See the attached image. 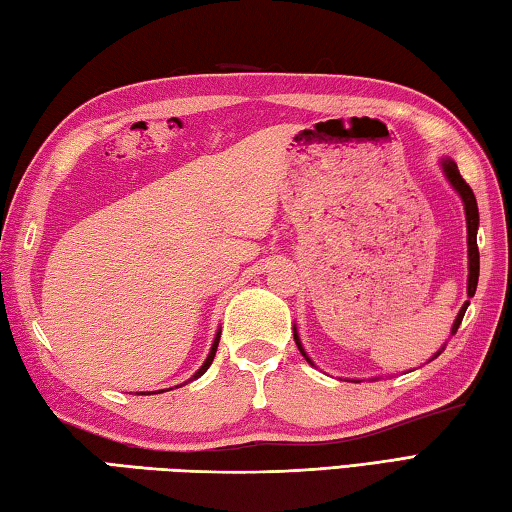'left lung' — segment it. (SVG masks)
<instances>
[{"label": "left lung", "instance_id": "1", "mask_svg": "<svg viewBox=\"0 0 512 512\" xmlns=\"http://www.w3.org/2000/svg\"><path fill=\"white\" fill-rule=\"evenodd\" d=\"M443 171H446V176L450 180V185L455 187L459 191L461 200H464V207H466V225H468V298L475 296L477 292V281H479V249H477V227H479V209H477V200H475V194H472V189L468 182L461 178V173L457 169V165L452 160H443ZM470 301L464 303V307H461L457 318H455V325H452V334H457L461 321H464V314L468 310ZM294 341L298 345V350H301V354L305 356L307 363L310 361V356L305 354L301 341H298V336L294 334ZM441 352H437L435 356H439Z\"/></svg>", "mask_w": 512, "mask_h": 512}]
</instances>
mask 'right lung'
<instances>
[{
	"instance_id": "right-lung-1",
	"label": "right lung",
	"mask_w": 512,
	"mask_h": 512,
	"mask_svg": "<svg viewBox=\"0 0 512 512\" xmlns=\"http://www.w3.org/2000/svg\"><path fill=\"white\" fill-rule=\"evenodd\" d=\"M218 341H220V334L216 336V341H214V345H211V352H209V356H207V361L205 363H202V368L194 374V379H198V376L200 374H205L207 372V368H209V365H211V361H214V356H216V350H218ZM142 394V392H140ZM147 394H153V392H147Z\"/></svg>"
}]
</instances>
